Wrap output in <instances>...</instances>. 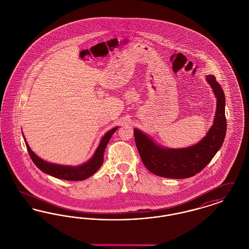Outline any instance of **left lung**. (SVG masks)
<instances>
[{
	"mask_svg": "<svg viewBox=\"0 0 249 249\" xmlns=\"http://www.w3.org/2000/svg\"><path fill=\"white\" fill-rule=\"evenodd\" d=\"M206 81L216 98L213 125L200 142L184 148H168L155 142L151 137L134 129L135 142L143 165L152 174L161 178L182 179L200 173L222 146L227 130L225 94L213 74Z\"/></svg>",
	"mask_w": 249,
	"mask_h": 249,
	"instance_id": "left-lung-1",
	"label": "left lung"
}]
</instances>
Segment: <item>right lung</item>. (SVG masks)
<instances>
[{
	"mask_svg": "<svg viewBox=\"0 0 249 249\" xmlns=\"http://www.w3.org/2000/svg\"><path fill=\"white\" fill-rule=\"evenodd\" d=\"M117 130H118V127L113 128L112 130L107 131V133L103 136V138L99 143L94 154L91 157V159L89 160L83 164L78 166L60 165V164L50 163V162L42 160L31 149L28 142H26V140H25L24 135L23 137L31 159L42 172H44L45 174H48L51 177L63 179V180L80 181V180H85V179L93 176L95 173L100 169V167L103 165L104 153H105L107 143L109 142L111 136Z\"/></svg>",
	"mask_w": 249,
	"mask_h": 249,
	"instance_id": "add662e5",
	"label": "right lung"
}]
</instances>
